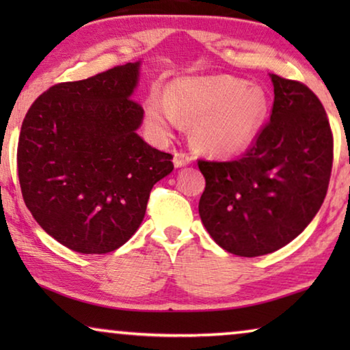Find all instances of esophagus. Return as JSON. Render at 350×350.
Returning a JSON list of instances; mask_svg holds the SVG:
<instances>
[{
  "label": "esophagus",
  "mask_w": 350,
  "mask_h": 350,
  "mask_svg": "<svg viewBox=\"0 0 350 350\" xmlns=\"http://www.w3.org/2000/svg\"><path fill=\"white\" fill-rule=\"evenodd\" d=\"M193 162V156L186 154L183 151H175L174 152V164L175 167H186Z\"/></svg>",
  "instance_id": "1"
}]
</instances>
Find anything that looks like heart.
<instances>
[{"label":"heart","mask_w":350,"mask_h":350,"mask_svg":"<svg viewBox=\"0 0 350 350\" xmlns=\"http://www.w3.org/2000/svg\"><path fill=\"white\" fill-rule=\"evenodd\" d=\"M145 111L161 135H169L181 121L194 122L191 138L196 150L229 157L245 151L260 133L267 97L260 85L234 76H194L175 81L169 95L152 90Z\"/></svg>","instance_id":"b5f03b06"}]
</instances>
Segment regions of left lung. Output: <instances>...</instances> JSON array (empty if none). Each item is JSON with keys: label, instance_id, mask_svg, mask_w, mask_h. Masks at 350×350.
<instances>
[{"label": "left lung", "instance_id": "left-lung-1", "mask_svg": "<svg viewBox=\"0 0 350 350\" xmlns=\"http://www.w3.org/2000/svg\"><path fill=\"white\" fill-rule=\"evenodd\" d=\"M269 122L237 161L199 159V215L219 247L261 256L298 237L322 207L333 165V133L312 90L271 75Z\"/></svg>", "mask_w": 350, "mask_h": 350}]
</instances>
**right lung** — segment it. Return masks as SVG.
Instances as JSON below:
<instances>
[{
	"instance_id": "right-lung-1",
	"label": "right lung",
	"mask_w": 350,
	"mask_h": 350,
	"mask_svg": "<svg viewBox=\"0 0 350 350\" xmlns=\"http://www.w3.org/2000/svg\"><path fill=\"white\" fill-rule=\"evenodd\" d=\"M140 62L41 94L22 122L18 181L36 223L78 253L114 252L145 218L150 193L174 170L172 154L137 133L131 98Z\"/></svg>"
}]
</instances>
